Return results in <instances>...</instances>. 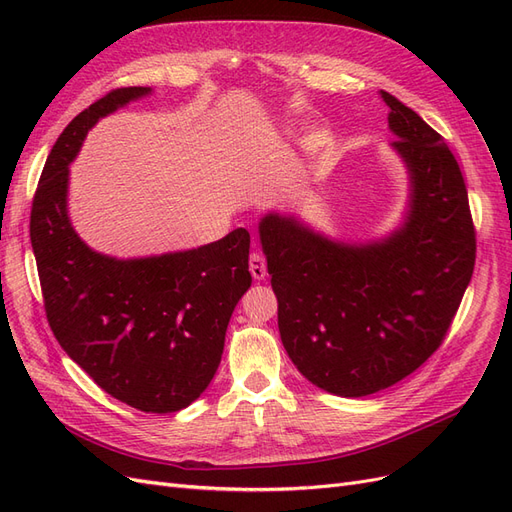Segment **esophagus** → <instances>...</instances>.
<instances>
[{
    "instance_id": "1",
    "label": "esophagus",
    "mask_w": 512,
    "mask_h": 512,
    "mask_svg": "<svg viewBox=\"0 0 512 512\" xmlns=\"http://www.w3.org/2000/svg\"><path fill=\"white\" fill-rule=\"evenodd\" d=\"M250 273H252L254 280H258V282L265 280V277H267V262L258 252H254L250 256Z\"/></svg>"
}]
</instances>
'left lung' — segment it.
Returning <instances> with one entry per match:
<instances>
[{
	"mask_svg": "<svg viewBox=\"0 0 512 512\" xmlns=\"http://www.w3.org/2000/svg\"><path fill=\"white\" fill-rule=\"evenodd\" d=\"M408 207L382 239L348 243L271 211L258 222L282 344L301 374L339 397L410 376L438 350L476 258L468 190L444 138L382 91Z\"/></svg>",
	"mask_w": 512,
	"mask_h": 512,
	"instance_id": "1",
	"label": "left lung"
}]
</instances>
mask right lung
<instances>
[{
	"instance_id": "add662e5",
	"label": "right lung",
	"mask_w": 512,
	"mask_h": 512,
	"mask_svg": "<svg viewBox=\"0 0 512 512\" xmlns=\"http://www.w3.org/2000/svg\"><path fill=\"white\" fill-rule=\"evenodd\" d=\"M149 94L115 89L68 123L46 158L29 235L61 348L108 395L168 414L188 408L218 371L230 316L252 286L250 232L145 258L100 254L76 235L68 166L98 119Z\"/></svg>"
}]
</instances>
